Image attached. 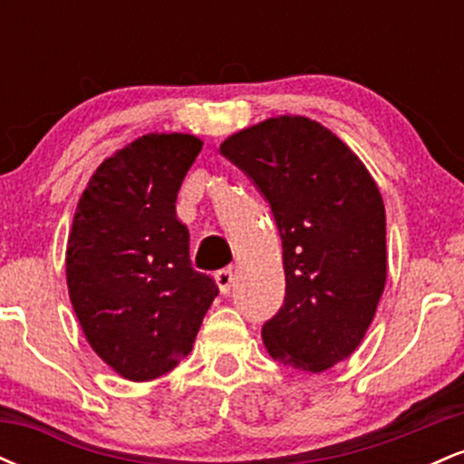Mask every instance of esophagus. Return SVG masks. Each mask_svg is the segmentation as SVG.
<instances>
[{
	"mask_svg": "<svg viewBox=\"0 0 464 464\" xmlns=\"http://www.w3.org/2000/svg\"><path fill=\"white\" fill-rule=\"evenodd\" d=\"M214 279H216L218 287H220L222 295H228V292H231V287H233V281H236V276H233V273L228 268H222L214 275Z\"/></svg>",
	"mask_w": 464,
	"mask_h": 464,
	"instance_id": "obj_1",
	"label": "esophagus"
}]
</instances>
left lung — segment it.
I'll use <instances>...</instances> for the list:
<instances>
[{"mask_svg":"<svg viewBox=\"0 0 464 464\" xmlns=\"http://www.w3.org/2000/svg\"><path fill=\"white\" fill-rule=\"evenodd\" d=\"M237 165L273 211L285 299L262 335L287 366L321 372L349 358L386 284V214L375 180L334 132L307 117H270L228 137Z\"/></svg>","mask_w":464,"mask_h":464,"instance_id":"left-lung-1","label":"left lung"}]
</instances>
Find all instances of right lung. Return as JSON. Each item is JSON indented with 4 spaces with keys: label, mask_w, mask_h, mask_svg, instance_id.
<instances>
[{
    "label": "right lung",
    "mask_w": 464,
    "mask_h": 464,
    "mask_svg": "<svg viewBox=\"0 0 464 464\" xmlns=\"http://www.w3.org/2000/svg\"><path fill=\"white\" fill-rule=\"evenodd\" d=\"M202 141L146 135L100 165L67 246L72 305L95 353L132 382L157 380L194 347L218 296L189 262L177 196Z\"/></svg>",
    "instance_id": "obj_1"
}]
</instances>
